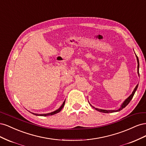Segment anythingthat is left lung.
<instances>
[{
    "label": "left lung",
    "mask_w": 146,
    "mask_h": 146,
    "mask_svg": "<svg viewBox=\"0 0 146 146\" xmlns=\"http://www.w3.org/2000/svg\"><path fill=\"white\" fill-rule=\"evenodd\" d=\"M136 58H137V61H138V72L139 76V60H138V56H137L136 55ZM138 84L136 86V87H135V88L134 89L133 92H132V94H131L129 97V98H128L124 102H123V103L122 104V106H121V107L120 108H119V110H101V109H98V108H95L93 107H93L94 108H95L96 110H98V111H100V112L105 113H114V112H116V111H121V110L122 109H123V108H125V107H126V106L130 103V102L131 101V100L132 99V98H133V96H134V94H135V92H136V90H137V88H138Z\"/></svg>",
    "instance_id": "left-lung-1"
}]
</instances>
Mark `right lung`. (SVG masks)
<instances>
[{
  "mask_svg": "<svg viewBox=\"0 0 146 146\" xmlns=\"http://www.w3.org/2000/svg\"><path fill=\"white\" fill-rule=\"evenodd\" d=\"M64 104H65V100H64V102H63V104H62V105H61V107L59 109H58L57 110H56V111H54V112H52V113H47V114H35V113H32V114H35V115H36V116H47L53 115V114H56V113H59V112L61 111V110H62V108H63L64 105Z\"/></svg>",
  "mask_w": 146,
  "mask_h": 146,
  "instance_id": "right-lung-1",
  "label": "right lung"
}]
</instances>
